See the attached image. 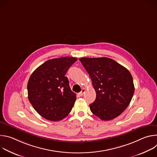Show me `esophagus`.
I'll use <instances>...</instances> for the list:
<instances>
[{
    "label": "esophagus",
    "mask_w": 157,
    "mask_h": 157,
    "mask_svg": "<svg viewBox=\"0 0 157 157\" xmlns=\"http://www.w3.org/2000/svg\"><path fill=\"white\" fill-rule=\"evenodd\" d=\"M85 91H86V89L82 88V89H81V91L79 93V96H82V95L84 94V93H85Z\"/></svg>",
    "instance_id": "1"
}]
</instances>
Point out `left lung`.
I'll return each instance as SVG.
<instances>
[{"label": "left lung", "instance_id": "obj_1", "mask_svg": "<svg viewBox=\"0 0 157 157\" xmlns=\"http://www.w3.org/2000/svg\"><path fill=\"white\" fill-rule=\"evenodd\" d=\"M79 60L90 76L96 93L95 101L89 105L93 114L103 121L118 117L129 105L135 91L129 71L109 58Z\"/></svg>", "mask_w": 157, "mask_h": 157}]
</instances>
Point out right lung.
I'll use <instances>...</instances> for the list:
<instances>
[{"label":"right lung","instance_id":"add662e5","mask_svg":"<svg viewBox=\"0 0 157 157\" xmlns=\"http://www.w3.org/2000/svg\"><path fill=\"white\" fill-rule=\"evenodd\" d=\"M77 60L69 56L49 59L31 75L27 84L29 100L44 119L59 121L71 111L76 97L65 75Z\"/></svg>","mask_w":157,"mask_h":157}]
</instances>
